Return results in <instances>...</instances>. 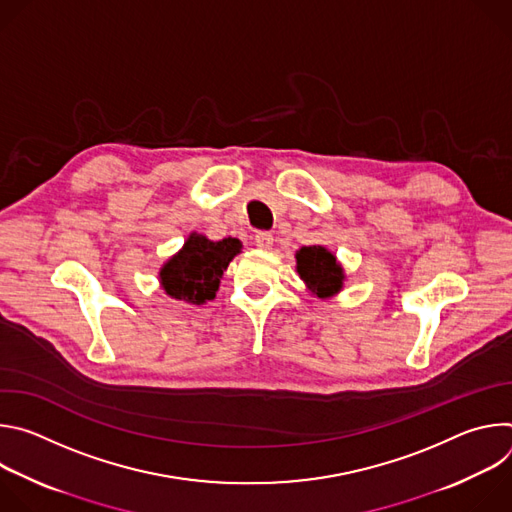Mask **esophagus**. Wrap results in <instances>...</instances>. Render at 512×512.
Here are the masks:
<instances>
[{
    "label": "esophagus",
    "instance_id": "34e87169",
    "mask_svg": "<svg viewBox=\"0 0 512 512\" xmlns=\"http://www.w3.org/2000/svg\"><path fill=\"white\" fill-rule=\"evenodd\" d=\"M255 245H257L259 249H269V247L273 245V235H271L269 231H259V233L255 235Z\"/></svg>",
    "mask_w": 512,
    "mask_h": 512
}]
</instances>
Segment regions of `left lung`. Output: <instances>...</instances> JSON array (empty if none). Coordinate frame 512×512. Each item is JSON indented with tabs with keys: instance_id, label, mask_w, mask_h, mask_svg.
I'll list each match as a JSON object with an SVG mask.
<instances>
[{
	"instance_id": "1",
	"label": "left lung",
	"mask_w": 512,
	"mask_h": 512,
	"mask_svg": "<svg viewBox=\"0 0 512 512\" xmlns=\"http://www.w3.org/2000/svg\"><path fill=\"white\" fill-rule=\"evenodd\" d=\"M298 273L320 298H328L342 287V267L324 247H302L296 255Z\"/></svg>"
}]
</instances>
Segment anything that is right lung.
<instances>
[{"mask_svg": "<svg viewBox=\"0 0 512 512\" xmlns=\"http://www.w3.org/2000/svg\"><path fill=\"white\" fill-rule=\"evenodd\" d=\"M241 247V241L233 237L208 241L202 235H190L182 251L174 255L160 273L166 294L198 306L212 300L223 271Z\"/></svg>", "mask_w": 512, "mask_h": 512, "instance_id": "obj_1", "label": "right lung"}]
</instances>
